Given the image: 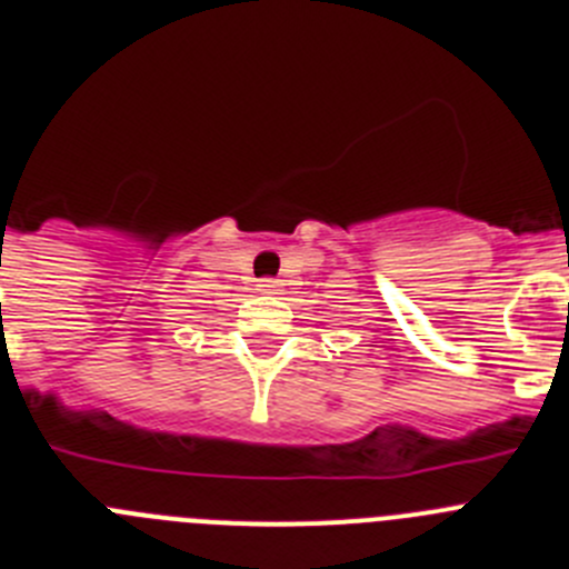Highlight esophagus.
I'll list each match as a JSON object with an SVG mask.
<instances>
[{
	"label": "esophagus",
	"instance_id": "esophagus-1",
	"mask_svg": "<svg viewBox=\"0 0 569 569\" xmlns=\"http://www.w3.org/2000/svg\"><path fill=\"white\" fill-rule=\"evenodd\" d=\"M256 288H259V293H276V290H279V281H276V279H261L259 284H256Z\"/></svg>",
	"mask_w": 569,
	"mask_h": 569
}]
</instances>
